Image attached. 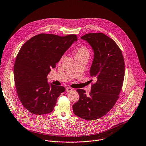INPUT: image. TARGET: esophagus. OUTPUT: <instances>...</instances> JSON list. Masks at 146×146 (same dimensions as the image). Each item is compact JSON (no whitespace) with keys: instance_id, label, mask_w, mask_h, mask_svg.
<instances>
[{"instance_id":"obj_1","label":"esophagus","mask_w":146,"mask_h":146,"mask_svg":"<svg viewBox=\"0 0 146 146\" xmlns=\"http://www.w3.org/2000/svg\"><path fill=\"white\" fill-rule=\"evenodd\" d=\"M66 92H69L72 91H73V89H72L71 87H66Z\"/></svg>"}]
</instances>
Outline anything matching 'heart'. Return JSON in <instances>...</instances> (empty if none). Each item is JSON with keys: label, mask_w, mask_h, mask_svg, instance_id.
Here are the masks:
<instances>
[{"label": "heart", "mask_w": 146, "mask_h": 146, "mask_svg": "<svg viewBox=\"0 0 146 146\" xmlns=\"http://www.w3.org/2000/svg\"><path fill=\"white\" fill-rule=\"evenodd\" d=\"M74 54H75V57L76 60L86 59L88 60L91 55V53H90V49L86 46L83 45L77 48L74 50ZM63 58H64V55L61 56L59 60V63H60L62 61Z\"/></svg>", "instance_id": "1"}]
</instances>
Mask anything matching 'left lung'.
Listing matches in <instances>:
<instances>
[{"mask_svg":"<svg viewBox=\"0 0 146 146\" xmlns=\"http://www.w3.org/2000/svg\"><path fill=\"white\" fill-rule=\"evenodd\" d=\"M81 38L94 50L90 73L96 82L91 85L88 96L85 90H77L80 98L73 105V111L78 117L93 121L107 113L118 100L123 83L125 62L121 49L105 34L89 33Z\"/></svg>","mask_w":146,"mask_h":146,"instance_id":"1","label":"left lung"}]
</instances>
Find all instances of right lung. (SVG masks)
Returning <instances> with one entry per match:
<instances>
[{
  "label": "right lung",
  "mask_w": 146,
  "mask_h": 146,
  "mask_svg": "<svg viewBox=\"0 0 146 146\" xmlns=\"http://www.w3.org/2000/svg\"><path fill=\"white\" fill-rule=\"evenodd\" d=\"M77 41L74 34L61 36L40 34L30 39L20 49L14 65L15 83L20 101L31 113L44 115L54 110L65 88L49 84L46 77Z\"/></svg>",
  "instance_id": "add662e5"
}]
</instances>
